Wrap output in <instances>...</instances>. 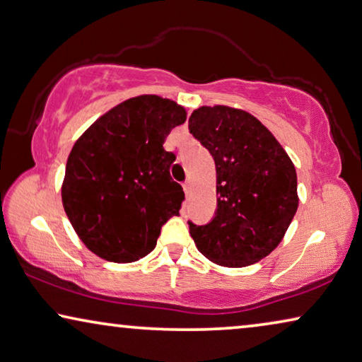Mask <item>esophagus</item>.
Listing matches in <instances>:
<instances>
[{
	"instance_id": "esophagus-1",
	"label": "esophagus",
	"mask_w": 362,
	"mask_h": 362,
	"mask_svg": "<svg viewBox=\"0 0 362 362\" xmlns=\"http://www.w3.org/2000/svg\"><path fill=\"white\" fill-rule=\"evenodd\" d=\"M182 189H185L186 196H189V192H191V181L189 180L185 181V185H182Z\"/></svg>"
}]
</instances>
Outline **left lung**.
<instances>
[{
	"label": "left lung",
	"mask_w": 362,
	"mask_h": 362,
	"mask_svg": "<svg viewBox=\"0 0 362 362\" xmlns=\"http://www.w3.org/2000/svg\"><path fill=\"white\" fill-rule=\"evenodd\" d=\"M189 132L216 161L218 194L211 222H189L194 243L220 266L258 263L281 243L297 212L294 163L274 135L242 109L199 107Z\"/></svg>",
	"instance_id": "left-lung-1"
}]
</instances>
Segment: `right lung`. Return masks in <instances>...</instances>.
<instances>
[{
  "instance_id": "add662e5",
  "label": "right lung",
  "mask_w": 362,
  "mask_h": 362,
  "mask_svg": "<svg viewBox=\"0 0 362 362\" xmlns=\"http://www.w3.org/2000/svg\"><path fill=\"white\" fill-rule=\"evenodd\" d=\"M185 120L180 104L144 94L107 111L73 145L62 202L78 237L99 258H144L161 227L180 216L185 192L170 175L176 156L163 144Z\"/></svg>"
}]
</instances>
